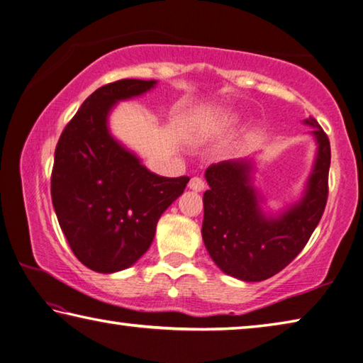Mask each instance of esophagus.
<instances>
[{
    "instance_id": "esophagus-1",
    "label": "esophagus",
    "mask_w": 363,
    "mask_h": 363,
    "mask_svg": "<svg viewBox=\"0 0 363 363\" xmlns=\"http://www.w3.org/2000/svg\"><path fill=\"white\" fill-rule=\"evenodd\" d=\"M205 187V181L201 179V177H192V179L189 181V189L194 190V192H203Z\"/></svg>"
}]
</instances>
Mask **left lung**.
Listing matches in <instances>:
<instances>
[{
    "label": "left lung",
    "mask_w": 363,
    "mask_h": 363,
    "mask_svg": "<svg viewBox=\"0 0 363 363\" xmlns=\"http://www.w3.org/2000/svg\"><path fill=\"white\" fill-rule=\"evenodd\" d=\"M317 150L298 200L279 210L255 186L256 155L211 164L205 179L201 237L214 264L243 281H262L285 269L306 247L328 196L330 140L314 118H307Z\"/></svg>",
    "instance_id": "1"
}]
</instances>
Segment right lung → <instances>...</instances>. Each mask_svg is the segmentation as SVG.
I'll use <instances>...</instances> for the list:
<instances>
[{"label": "right lung", "instance_id": "1", "mask_svg": "<svg viewBox=\"0 0 363 363\" xmlns=\"http://www.w3.org/2000/svg\"><path fill=\"white\" fill-rule=\"evenodd\" d=\"M157 79H118L96 89L60 136L51 196L60 229L86 267L113 274L131 267L150 248L157 223L189 177L147 169L110 133L116 104L149 93Z\"/></svg>", "mask_w": 363, "mask_h": 363}]
</instances>
